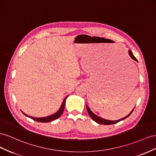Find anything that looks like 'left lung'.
<instances>
[{"label":"left lung","mask_w":156,"mask_h":156,"mask_svg":"<svg viewBox=\"0 0 156 156\" xmlns=\"http://www.w3.org/2000/svg\"><path fill=\"white\" fill-rule=\"evenodd\" d=\"M129 54L130 57H131V58H132L133 60H135V61H138L137 59H136V57H135L134 55H133V53H132V51H131V50L129 51ZM86 108H87V112H88L89 115H90V116L91 117V118L93 120V121H95V122H97V123H98L103 124V125H112V124L116 123H118V122H120V121H122V120H123V119H126V118H128V117L129 116V115L131 114V113L133 112V110H134L135 108L133 109V110L131 111V112L129 114L127 115V116L124 117V118H122V119H118V120H115V121H111V120L105 119L101 118H100V117H99V116H97V115H96L95 114H93V113L91 112V110L90 109V108H89L87 106H86Z\"/></svg>","instance_id":"1"}]
</instances>
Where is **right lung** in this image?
Here are the masks:
<instances>
[{
  "label": "right lung",
  "mask_w": 156,
  "mask_h": 156,
  "mask_svg": "<svg viewBox=\"0 0 156 156\" xmlns=\"http://www.w3.org/2000/svg\"><path fill=\"white\" fill-rule=\"evenodd\" d=\"M67 98V97H65V99H64L63 103H62L61 107L59 108V110L57 111V112L55 114H53V115H49V116H47V117H44V118H34V117H32V116H29V115H27L26 114H25L24 112L23 114L25 115L26 116H27L31 119H33V120H34V121L36 122H42V123H44V122H51L53 121V120H55L57 118H59L61 115H62V114L63 113V111H64V108H65V101H66V99Z\"/></svg>",
  "instance_id": "add662e5"
}]
</instances>
